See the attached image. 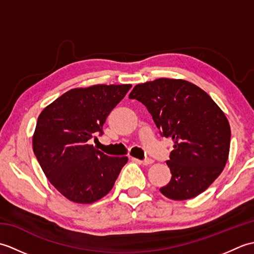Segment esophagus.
Wrapping results in <instances>:
<instances>
[{
  "instance_id": "obj_1",
  "label": "esophagus",
  "mask_w": 254,
  "mask_h": 254,
  "mask_svg": "<svg viewBox=\"0 0 254 254\" xmlns=\"http://www.w3.org/2000/svg\"><path fill=\"white\" fill-rule=\"evenodd\" d=\"M134 160H136V161H138V163H141V164H143V165H145V166L152 165V164L154 163V160H153V159H150V158L144 159V160H138V159H134Z\"/></svg>"
}]
</instances>
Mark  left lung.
<instances>
[{
    "mask_svg": "<svg viewBox=\"0 0 254 254\" xmlns=\"http://www.w3.org/2000/svg\"><path fill=\"white\" fill-rule=\"evenodd\" d=\"M130 99L147 108L160 134L174 141L168 185L160 188L175 201L193 198L222 174L228 160L230 126L207 93L188 80L161 77L137 84Z\"/></svg>",
    "mask_w": 254,
    "mask_h": 254,
    "instance_id": "1",
    "label": "left lung"
}]
</instances>
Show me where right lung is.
Instances as JSON below:
<instances>
[{"instance_id": "right-lung-1", "label": "right lung", "mask_w": 254, "mask_h": 254, "mask_svg": "<svg viewBox=\"0 0 254 254\" xmlns=\"http://www.w3.org/2000/svg\"><path fill=\"white\" fill-rule=\"evenodd\" d=\"M131 84L73 88L47 106L38 117L32 148L41 169L63 196L91 204L115 186L127 156L110 157L88 144L102 134L107 117Z\"/></svg>"}]
</instances>
